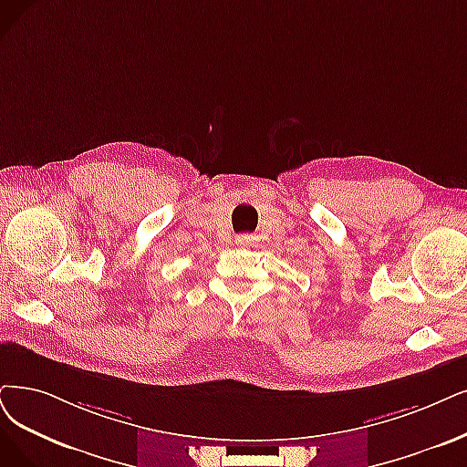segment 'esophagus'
<instances>
[{
	"label": "esophagus",
	"mask_w": 467,
	"mask_h": 467,
	"mask_svg": "<svg viewBox=\"0 0 467 467\" xmlns=\"http://www.w3.org/2000/svg\"><path fill=\"white\" fill-rule=\"evenodd\" d=\"M254 239H256L254 235L244 234V235H237V239H235V241H237L239 245H253V244H254Z\"/></svg>",
	"instance_id": "34e87169"
}]
</instances>
